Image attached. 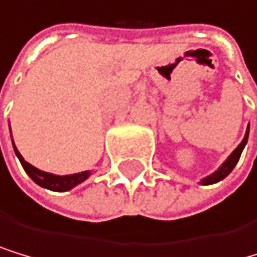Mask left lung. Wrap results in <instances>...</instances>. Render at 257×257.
Returning a JSON list of instances; mask_svg holds the SVG:
<instances>
[{
  "instance_id": "8db88e82",
  "label": "left lung",
  "mask_w": 257,
  "mask_h": 257,
  "mask_svg": "<svg viewBox=\"0 0 257 257\" xmlns=\"http://www.w3.org/2000/svg\"><path fill=\"white\" fill-rule=\"evenodd\" d=\"M248 134H249V127H248V130H246L243 141H241V143L237 146V149L233 151V153L227 157L226 162H224L213 175H210V176H207V178H203V180L200 181L202 184H214V183H218V181L224 180V178H226V176L233 170V167L237 165L238 159H240V156H241V151H243V148H245V145H246V141H248Z\"/></svg>"
}]
</instances>
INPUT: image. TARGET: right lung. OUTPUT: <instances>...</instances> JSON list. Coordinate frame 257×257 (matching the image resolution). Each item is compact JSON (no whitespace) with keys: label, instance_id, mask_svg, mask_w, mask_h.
Returning <instances> with one entry per match:
<instances>
[{"label":"right lung","instance_id":"1","mask_svg":"<svg viewBox=\"0 0 257 257\" xmlns=\"http://www.w3.org/2000/svg\"><path fill=\"white\" fill-rule=\"evenodd\" d=\"M14 151L20 160L22 167L25 168V172L28 173V176L33 180L36 184H39L41 187H46V189L50 191H58V192H63V191H70L73 189L74 186H77L79 183L85 181L89 178L90 172H81V173H74V175H65V176H58V175H52V173H46L43 170H38L36 167L30 165L27 160L20 156V153L17 151V148L14 146Z\"/></svg>","mask_w":257,"mask_h":257}]
</instances>
